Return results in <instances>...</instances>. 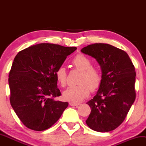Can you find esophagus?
I'll list each match as a JSON object with an SVG mask.
<instances>
[{"instance_id": "obj_1", "label": "esophagus", "mask_w": 146, "mask_h": 146, "mask_svg": "<svg viewBox=\"0 0 146 146\" xmlns=\"http://www.w3.org/2000/svg\"><path fill=\"white\" fill-rule=\"evenodd\" d=\"M69 104H70V106H78L80 104L76 103V102H70Z\"/></svg>"}]
</instances>
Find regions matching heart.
Instances as JSON below:
<instances>
[{"mask_svg": "<svg viewBox=\"0 0 146 146\" xmlns=\"http://www.w3.org/2000/svg\"><path fill=\"white\" fill-rule=\"evenodd\" d=\"M72 64L81 72L78 84H80L67 88L63 93L64 98L73 102H81L88 96L90 90L95 91L100 88L102 82V72L98 67L92 66V61L84 55L78 54L72 60ZM56 80L62 87L66 85L67 73L64 67H60L56 73Z\"/></svg>", "mask_w": 146, "mask_h": 146, "instance_id": "obj_1", "label": "heart"}]
</instances>
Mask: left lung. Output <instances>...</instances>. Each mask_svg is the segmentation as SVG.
<instances>
[{
    "label": "left lung",
    "instance_id": "1",
    "mask_svg": "<svg viewBox=\"0 0 146 146\" xmlns=\"http://www.w3.org/2000/svg\"><path fill=\"white\" fill-rule=\"evenodd\" d=\"M81 51L96 59L103 75L98 93L87 102L91 112L86 123L95 131H112L123 123L136 98L135 66L124 51L108 44H90Z\"/></svg>",
    "mask_w": 146,
    "mask_h": 146
}]
</instances>
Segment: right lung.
Segmentation results:
<instances>
[{
	"label": "right lung",
	"instance_id": "1",
	"mask_svg": "<svg viewBox=\"0 0 146 146\" xmlns=\"http://www.w3.org/2000/svg\"><path fill=\"white\" fill-rule=\"evenodd\" d=\"M76 47L41 43L22 50L9 73L10 104L25 126L36 131L51 128L67 108L56 101L61 95L56 71Z\"/></svg>",
	"mask_w": 146,
	"mask_h": 146
}]
</instances>
